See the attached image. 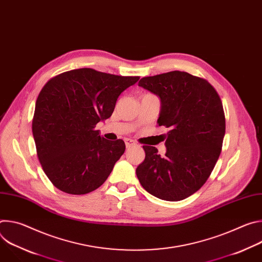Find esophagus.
Segmentation results:
<instances>
[{
	"label": "esophagus",
	"mask_w": 262,
	"mask_h": 262,
	"mask_svg": "<svg viewBox=\"0 0 262 262\" xmlns=\"http://www.w3.org/2000/svg\"><path fill=\"white\" fill-rule=\"evenodd\" d=\"M124 142H125V145H126V147L127 148H129V147H133V146H136L137 144H136V142L134 141V140H132V139H125L124 140Z\"/></svg>",
	"instance_id": "obj_1"
}]
</instances>
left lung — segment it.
<instances>
[{
    "label": "left lung",
    "instance_id": "left-lung-1",
    "mask_svg": "<svg viewBox=\"0 0 262 262\" xmlns=\"http://www.w3.org/2000/svg\"><path fill=\"white\" fill-rule=\"evenodd\" d=\"M139 86L160 97L158 124L169 132L164 157L156 147L143 146L137 177L157 198L183 200L205 183L220 157L225 136L221 98L206 80L178 70L143 78Z\"/></svg>",
    "mask_w": 262,
    "mask_h": 262
}]
</instances>
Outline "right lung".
Masks as SVG:
<instances>
[{"label":"right lung","mask_w":262,"mask_h":262,"mask_svg":"<svg viewBox=\"0 0 262 262\" xmlns=\"http://www.w3.org/2000/svg\"><path fill=\"white\" fill-rule=\"evenodd\" d=\"M139 79L80 68L45 85L32 132L42 169L57 189L84 195L106 180L125 144L101 138L94 127L111 117L119 95Z\"/></svg>","instance_id":"add662e5"}]
</instances>
